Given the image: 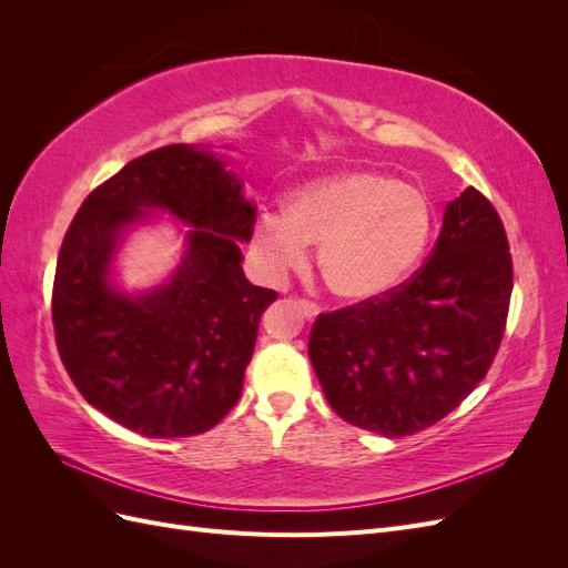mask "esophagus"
<instances>
[{
  "mask_svg": "<svg viewBox=\"0 0 568 568\" xmlns=\"http://www.w3.org/2000/svg\"><path fill=\"white\" fill-rule=\"evenodd\" d=\"M298 311L303 313V317L307 322H313L320 315V305L313 303V301H298Z\"/></svg>",
  "mask_w": 568,
  "mask_h": 568,
  "instance_id": "obj_1",
  "label": "esophagus"
}]
</instances>
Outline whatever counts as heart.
<instances>
[{"label":"heart","instance_id":"1","mask_svg":"<svg viewBox=\"0 0 568 568\" xmlns=\"http://www.w3.org/2000/svg\"><path fill=\"white\" fill-rule=\"evenodd\" d=\"M434 209L419 189L376 170H346L298 186L284 215L255 222L257 261L274 280L307 263L320 246V272L343 301H372L400 286L432 242Z\"/></svg>","mask_w":568,"mask_h":568}]
</instances>
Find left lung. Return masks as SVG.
<instances>
[{
  "label": "left lung",
  "instance_id": "left-lung-1",
  "mask_svg": "<svg viewBox=\"0 0 568 568\" xmlns=\"http://www.w3.org/2000/svg\"><path fill=\"white\" fill-rule=\"evenodd\" d=\"M511 286L503 220L467 186L409 280L315 320L307 353L326 400L343 422L386 438L434 426L488 374Z\"/></svg>",
  "mask_w": 568,
  "mask_h": 568
}]
</instances>
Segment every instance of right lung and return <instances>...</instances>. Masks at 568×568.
I'll return each mask as SVG.
<instances>
[{
	"label": "right lung",
	"instance_id": "add662e5",
	"mask_svg": "<svg viewBox=\"0 0 568 568\" xmlns=\"http://www.w3.org/2000/svg\"><path fill=\"white\" fill-rule=\"evenodd\" d=\"M215 153L168 144L130 161L84 199L59 251L51 320L61 363L82 398L149 438L213 428L236 405L277 291L253 286L239 242H251L253 203ZM146 207L195 230L170 283L140 297L115 292L116 239Z\"/></svg>",
	"mask_w": 568,
	"mask_h": 568
}]
</instances>
